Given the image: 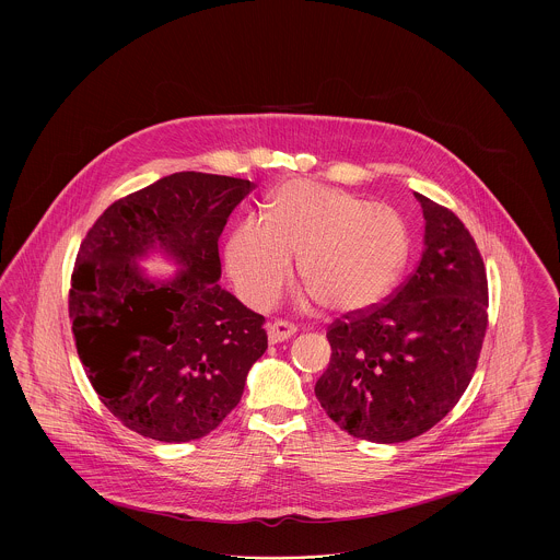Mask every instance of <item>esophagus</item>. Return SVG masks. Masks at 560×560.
I'll list each match as a JSON object with an SVG mask.
<instances>
[{
    "instance_id": "1",
    "label": "esophagus",
    "mask_w": 560,
    "mask_h": 560,
    "mask_svg": "<svg viewBox=\"0 0 560 560\" xmlns=\"http://www.w3.org/2000/svg\"><path fill=\"white\" fill-rule=\"evenodd\" d=\"M298 331V327L290 320H275L268 325V342L277 345V342H285L290 340L293 334Z\"/></svg>"
}]
</instances>
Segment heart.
Instances as JSON below:
<instances>
[{"label": "heart", "instance_id": "heart-1", "mask_svg": "<svg viewBox=\"0 0 560 560\" xmlns=\"http://www.w3.org/2000/svg\"><path fill=\"white\" fill-rule=\"evenodd\" d=\"M409 252V231L393 208L342 188L292 180L262 215L243 218L226 243V268L256 308L272 306L293 277V256L315 300L361 313L393 290Z\"/></svg>", "mask_w": 560, "mask_h": 560}]
</instances>
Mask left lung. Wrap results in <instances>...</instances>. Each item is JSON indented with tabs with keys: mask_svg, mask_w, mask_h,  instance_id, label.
Instances as JSON below:
<instances>
[{
	"mask_svg": "<svg viewBox=\"0 0 560 560\" xmlns=\"http://www.w3.org/2000/svg\"><path fill=\"white\" fill-rule=\"evenodd\" d=\"M427 233L416 270L386 302L327 329L331 359L315 395L357 439L402 443L439 424L468 388L487 331L479 247L447 208L416 192Z\"/></svg>",
	"mask_w": 560,
	"mask_h": 560,
	"instance_id": "left-lung-1",
	"label": "left lung"
}]
</instances>
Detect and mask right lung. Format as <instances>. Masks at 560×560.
I'll use <instances>...</instances> for the list:
<instances>
[{
    "label": "right lung",
    "mask_w": 560,
    "mask_h": 560,
    "mask_svg": "<svg viewBox=\"0 0 560 560\" xmlns=\"http://www.w3.org/2000/svg\"><path fill=\"white\" fill-rule=\"evenodd\" d=\"M254 188L178 172L110 203L81 241L69 290L78 354L108 411L147 439L210 434L267 350L265 317L215 283L218 240ZM158 244L186 267L172 282L132 262Z\"/></svg>",
    "instance_id": "add662e5"
}]
</instances>
